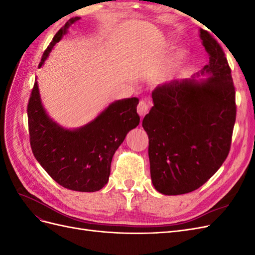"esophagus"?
Segmentation results:
<instances>
[{
	"label": "esophagus",
	"instance_id": "34e87169",
	"mask_svg": "<svg viewBox=\"0 0 255 255\" xmlns=\"http://www.w3.org/2000/svg\"><path fill=\"white\" fill-rule=\"evenodd\" d=\"M137 113L140 116V117H143V116H145L149 113V105L146 104L144 101H140L139 104H138V106H137Z\"/></svg>",
	"mask_w": 255,
	"mask_h": 255
}]
</instances>
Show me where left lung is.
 I'll return each instance as SVG.
<instances>
[{
	"instance_id": "8db88e82",
	"label": "left lung",
	"mask_w": 255,
	"mask_h": 255,
	"mask_svg": "<svg viewBox=\"0 0 255 255\" xmlns=\"http://www.w3.org/2000/svg\"><path fill=\"white\" fill-rule=\"evenodd\" d=\"M200 38L210 63L191 79L152 91L142 128L149 136L153 186L176 196L201 187L226 160L236 119L235 87L225 52L206 30ZM200 75L206 79L197 80Z\"/></svg>"
}]
</instances>
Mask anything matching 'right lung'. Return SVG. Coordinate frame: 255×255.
Listing matches in <instances>:
<instances>
[{"instance_id": "obj_1", "label": "right lung", "mask_w": 255, "mask_h": 255, "mask_svg": "<svg viewBox=\"0 0 255 255\" xmlns=\"http://www.w3.org/2000/svg\"><path fill=\"white\" fill-rule=\"evenodd\" d=\"M78 20L79 17L70 19L54 36L39 68L69 26ZM138 102L137 98L118 100L87 125L68 129L49 117L36 81L27 105L29 140L35 158L54 181L67 189L100 190L109 182L115 152L129 130L139 125Z\"/></svg>"}]
</instances>
